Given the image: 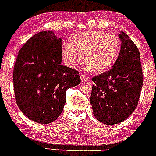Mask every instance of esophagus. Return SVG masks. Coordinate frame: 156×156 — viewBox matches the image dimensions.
<instances>
[{
    "instance_id": "1",
    "label": "esophagus",
    "mask_w": 156,
    "mask_h": 156,
    "mask_svg": "<svg viewBox=\"0 0 156 156\" xmlns=\"http://www.w3.org/2000/svg\"><path fill=\"white\" fill-rule=\"evenodd\" d=\"M80 79H81V81H82L83 83L87 82V81H88L87 77L86 76L84 75V74H81V75H80Z\"/></svg>"
}]
</instances>
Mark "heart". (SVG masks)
Returning <instances> with one entry per match:
<instances>
[{"instance_id": "obj_1", "label": "heart", "mask_w": 156, "mask_h": 156, "mask_svg": "<svg viewBox=\"0 0 156 156\" xmlns=\"http://www.w3.org/2000/svg\"><path fill=\"white\" fill-rule=\"evenodd\" d=\"M119 48V38L112 33L85 31L72 36L69 44L66 43L62 47V54L69 66H76L80 55L85 67L98 73L107 69L113 64Z\"/></svg>"}]
</instances>
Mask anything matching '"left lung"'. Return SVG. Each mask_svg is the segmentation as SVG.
<instances>
[{"instance_id":"8db88e82","label":"left lung","mask_w":156,"mask_h":156,"mask_svg":"<svg viewBox=\"0 0 156 156\" xmlns=\"http://www.w3.org/2000/svg\"><path fill=\"white\" fill-rule=\"evenodd\" d=\"M118 58L111 69L94 76L90 104L101 122L114 125L127 119L138 103L143 74L137 47L125 33Z\"/></svg>"}]
</instances>
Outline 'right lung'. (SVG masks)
Here are the masks:
<instances>
[{"label": "right lung", "mask_w": 156, "mask_h": 156, "mask_svg": "<svg viewBox=\"0 0 156 156\" xmlns=\"http://www.w3.org/2000/svg\"><path fill=\"white\" fill-rule=\"evenodd\" d=\"M62 39L42 31L20 49L13 70L15 97L30 119L46 124L61 115L69 88L80 83L79 72L62 63Z\"/></svg>", "instance_id": "right-lung-1"}]
</instances>
